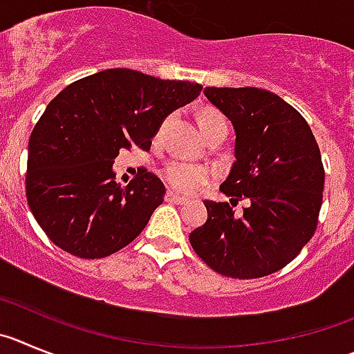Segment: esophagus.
Here are the masks:
<instances>
[{
  "mask_svg": "<svg viewBox=\"0 0 354 354\" xmlns=\"http://www.w3.org/2000/svg\"><path fill=\"white\" fill-rule=\"evenodd\" d=\"M165 199L169 201V203H174V205H185V203L189 201L187 197L180 196V194L173 192V190H167V192H165Z\"/></svg>",
  "mask_w": 354,
  "mask_h": 354,
  "instance_id": "1",
  "label": "esophagus"
}]
</instances>
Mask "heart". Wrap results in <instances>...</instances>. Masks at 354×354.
Listing matches in <instances>:
<instances>
[{"instance_id":"1","label":"heart","mask_w":354,"mask_h":354,"mask_svg":"<svg viewBox=\"0 0 354 354\" xmlns=\"http://www.w3.org/2000/svg\"><path fill=\"white\" fill-rule=\"evenodd\" d=\"M199 127L203 133L212 130L216 125H227L225 118L221 111L213 109V107H206L199 113ZM162 178L171 189L178 190L183 194H192L197 192L199 189L206 187L212 181L213 174L206 165H197V164H187V162H169L162 169Z\"/></svg>"}]
</instances>
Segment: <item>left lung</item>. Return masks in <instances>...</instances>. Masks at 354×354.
<instances>
[{
    "label": "left lung",
    "mask_w": 354,
    "mask_h": 354,
    "mask_svg": "<svg viewBox=\"0 0 354 354\" xmlns=\"http://www.w3.org/2000/svg\"><path fill=\"white\" fill-rule=\"evenodd\" d=\"M205 95L234 127L236 162L221 185L231 203L205 201L208 221L190 232V245L221 275L266 277L316 232L324 189L319 146L305 118L272 91L208 86ZM241 196L249 206L234 214Z\"/></svg>",
    "instance_id": "8db88e82"
}]
</instances>
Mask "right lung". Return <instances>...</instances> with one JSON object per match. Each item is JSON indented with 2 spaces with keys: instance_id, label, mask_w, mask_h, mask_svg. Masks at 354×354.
Here are the masks:
<instances>
[{
  "instance_id": "right-lung-1",
  "label": "right lung",
  "mask_w": 354,
  "mask_h": 354,
  "mask_svg": "<svg viewBox=\"0 0 354 354\" xmlns=\"http://www.w3.org/2000/svg\"><path fill=\"white\" fill-rule=\"evenodd\" d=\"M203 86L109 68L68 84L49 102L28 148L26 197L50 241L81 259H100L141 234L165 187L139 169L116 183L114 158L149 149L164 118L199 97Z\"/></svg>"
}]
</instances>
